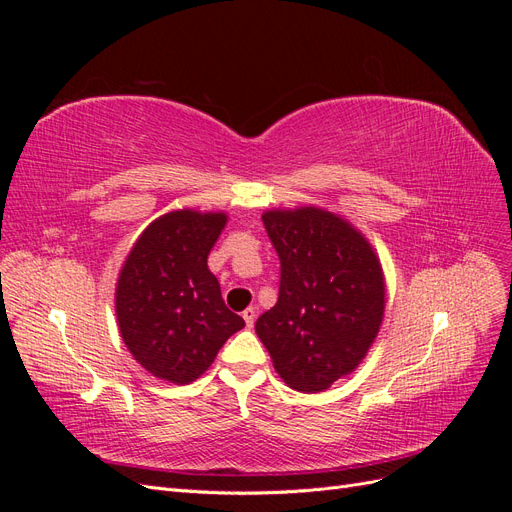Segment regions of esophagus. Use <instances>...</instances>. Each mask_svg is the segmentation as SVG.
Masks as SVG:
<instances>
[{
  "label": "esophagus",
  "mask_w": 512,
  "mask_h": 512,
  "mask_svg": "<svg viewBox=\"0 0 512 512\" xmlns=\"http://www.w3.org/2000/svg\"><path fill=\"white\" fill-rule=\"evenodd\" d=\"M243 320H245L247 327H254V322H256V307H247L245 312H243Z\"/></svg>",
  "instance_id": "34e87169"
}]
</instances>
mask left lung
Segmentation results:
<instances>
[{
	"mask_svg": "<svg viewBox=\"0 0 512 512\" xmlns=\"http://www.w3.org/2000/svg\"><path fill=\"white\" fill-rule=\"evenodd\" d=\"M280 256V297L256 320L280 378L318 393L356 369L380 331L384 273L350 222L318 207L262 213Z\"/></svg>",
	"mask_w": 512,
	"mask_h": 512,
	"instance_id": "left-lung-1",
	"label": "left lung"
}]
</instances>
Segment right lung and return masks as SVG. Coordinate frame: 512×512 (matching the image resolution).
<instances>
[{
  "mask_svg": "<svg viewBox=\"0 0 512 512\" xmlns=\"http://www.w3.org/2000/svg\"><path fill=\"white\" fill-rule=\"evenodd\" d=\"M226 213L170 211L153 220L123 262L115 312L123 344L149 374L173 384L203 376L245 327L207 267Z\"/></svg>",
  "mask_w": 512,
  "mask_h": 512,
  "instance_id": "obj_1",
  "label": "right lung"
}]
</instances>
